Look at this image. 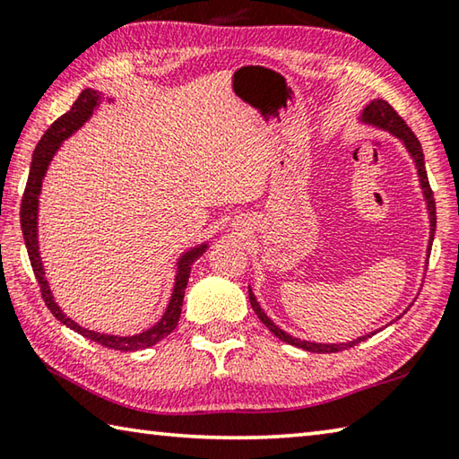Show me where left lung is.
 I'll use <instances>...</instances> for the list:
<instances>
[{
	"label": "left lung",
	"instance_id": "left-lung-1",
	"mask_svg": "<svg viewBox=\"0 0 459 459\" xmlns=\"http://www.w3.org/2000/svg\"><path fill=\"white\" fill-rule=\"evenodd\" d=\"M359 123H360V126H367V127H375L378 131H386V134H391L393 137H397L399 142L403 143V147H405V150H407L409 158L413 160L415 172H417V178H419V188H421L423 200H425L427 219H429V240H427V251H425V269H427V261H429V253H431V245H433V235H435V222H437V221H435V200H433V192L429 188V180H427L421 143H419V139L415 137L413 131L407 127V123L399 117L397 111H394V108L388 105L386 100H383V99L370 100V103L362 108ZM248 301H251L253 312L257 314L259 320L267 325L271 333H275L279 340L287 342V344L298 346V348H301V351L316 352V354H328V352L346 351V348H352V346L359 344V342H364L367 338L375 336L377 332L383 330V328H378L375 332L364 333V336L356 338V340H348V342H312V340H301V338L291 336V333L285 332L283 328H279V325L273 320H271V317L265 314V309H263L261 304L257 301V295L253 293L251 285H248ZM407 309H405V312H407ZM405 312H403V314H405ZM401 316L394 317V320H391L386 325H391V324H394L397 320H401ZM386 325H385V328H386Z\"/></svg>",
	"mask_w": 459,
	"mask_h": 459
}]
</instances>
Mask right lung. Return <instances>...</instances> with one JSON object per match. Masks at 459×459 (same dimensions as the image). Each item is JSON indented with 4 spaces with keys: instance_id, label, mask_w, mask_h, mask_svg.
I'll return each mask as SVG.
<instances>
[{
    "instance_id": "obj_1",
    "label": "right lung",
    "mask_w": 459,
    "mask_h": 459,
    "mask_svg": "<svg viewBox=\"0 0 459 459\" xmlns=\"http://www.w3.org/2000/svg\"><path fill=\"white\" fill-rule=\"evenodd\" d=\"M103 99H107L108 103H115V100H117L115 97H105L100 91L84 89L79 95V99L74 100L71 111L54 121L50 129L46 131L40 142H38L36 150L32 153V164H30V176L24 190V198H22L20 222H22V232H24L28 257H30V263H32L34 275L38 279V283H40V291L46 306H48L54 317L65 324L66 328H71L76 333H81V336L97 342L100 346L113 348V351H121V352H135V351H145V348L158 344L160 340H164L168 333L174 332L182 314L184 291H186V285H188L194 261H198L200 255L206 253L211 240H202L200 245H194L190 248H186L184 253H180V257L176 259V265H174L176 275H174L172 295H169V301L164 309V314H161L158 322L143 332L134 333V336H117V333L95 332V330L84 328L81 324H76L65 312H62V307L56 304V299H54L48 279H46L44 263L40 257V240H38V211H40L42 182L52 164L54 155H56V152L62 147V142H66L68 137L76 134V131H79L84 123L92 117V115H95Z\"/></svg>"
}]
</instances>
